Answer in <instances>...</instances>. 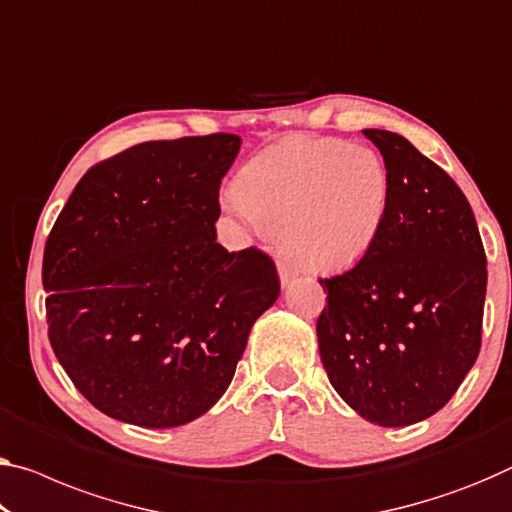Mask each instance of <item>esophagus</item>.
Masks as SVG:
<instances>
[{"instance_id":"34e87169","label":"esophagus","mask_w":512,"mask_h":512,"mask_svg":"<svg viewBox=\"0 0 512 512\" xmlns=\"http://www.w3.org/2000/svg\"><path fill=\"white\" fill-rule=\"evenodd\" d=\"M297 274H300V270H297V267L293 265V263H288V261H279V279H281V283L283 286H288L290 281H293Z\"/></svg>"}]
</instances>
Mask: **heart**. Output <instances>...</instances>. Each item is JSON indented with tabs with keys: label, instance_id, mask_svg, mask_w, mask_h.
Returning a JSON list of instances; mask_svg holds the SVG:
<instances>
[{
	"label": "heart",
	"instance_id": "heart-1",
	"mask_svg": "<svg viewBox=\"0 0 512 512\" xmlns=\"http://www.w3.org/2000/svg\"><path fill=\"white\" fill-rule=\"evenodd\" d=\"M391 180L382 157L338 139L288 137L240 169L231 206L311 272L348 270L387 224Z\"/></svg>",
	"mask_w": 512,
	"mask_h": 512
}]
</instances>
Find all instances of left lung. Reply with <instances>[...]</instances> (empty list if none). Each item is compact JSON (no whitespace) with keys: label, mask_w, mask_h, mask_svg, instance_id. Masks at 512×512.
I'll return each instance as SVG.
<instances>
[{"label":"left lung","mask_w":512,"mask_h":512,"mask_svg":"<svg viewBox=\"0 0 512 512\" xmlns=\"http://www.w3.org/2000/svg\"><path fill=\"white\" fill-rule=\"evenodd\" d=\"M391 180L387 224L327 290L316 332L329 382L366 421L412 426L451 400L481 350L487 261L453 178L405 137L364 130Z\"/></svg>","instance_id":"1"}]
</instances>
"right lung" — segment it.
<instances>
[{
    "instance_id": "obj_1",
    "label": "right lung",
    "mask_w": 512,
    "mask_h": 512,
    "mask_svg": "<svg viewBox=\"0 0 512 512\" xmlns=\"http://www.w3.org/2000/svg\"><path fill=\"white\" fill-rule=\"evenodd\" d=\"M238 135L146 141L82 176L43 254L47 336L77 391L141 428L206 414L281 283L261 249L217 242Z\"/></svg>"
}]
</instances>
